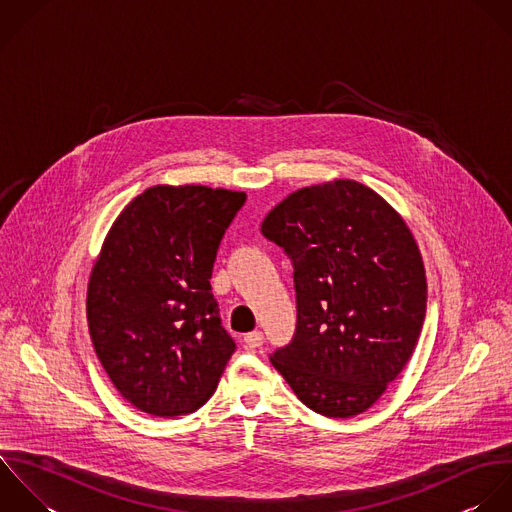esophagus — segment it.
Masks as SVG:
<instances>
[{
    "label": "esophagus",
    "instance_id": "34e87169",
    "mask_svg": "<svg viewBox=\"0 0 512 512\" xmlns=\"http://www.w3.org/2000/svg\"><path fill=\"white\" fill-rule=\"evenodd\" d=\"M243 341H245V347H247V349H257V347L263 345V333H261V331L247 333Z\"/></svg>",
    "mask_w": 512,
    "mask_h": 512
}]
</instances>
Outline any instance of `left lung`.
I'll use <instances>...</instances> for the list:
<instances>
[{"mask_svg": "<svg viewBox=\"0 0 512 512\" xmlns=\"http://www.w3.org/2000/svg\"><path fill=\"white\" fill-rule=\"evenodd\" d=\"M261 231L293 261L297 331L271 355L311 411L365 413L411 359L427 275L405 219L371 187L335 179L297 189Z\"/></svg>", "mask_w": 512, "mask_h": 512, "instance_id": "1", "label": "left lung"}]
</instances>
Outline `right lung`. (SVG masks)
Returning <instances> with one entry per match:
<instances>
[{"label": "right lung", "mask_w": 512, "mask_h": 512, "mask_svg": "<svg viewBox=\"0 0 512 512\" xmlns=\"http://www.w3.org/2000/svg\"><path fill=\"white\" fill-rule=\"evenodd\" d=\"M243 191L155 185L113 221L87 285V323L113 387L141 413L179 417L215 393L235 341L211 271Z\"/></svg>", "instance_id": "add662e5"}]
</instances>
